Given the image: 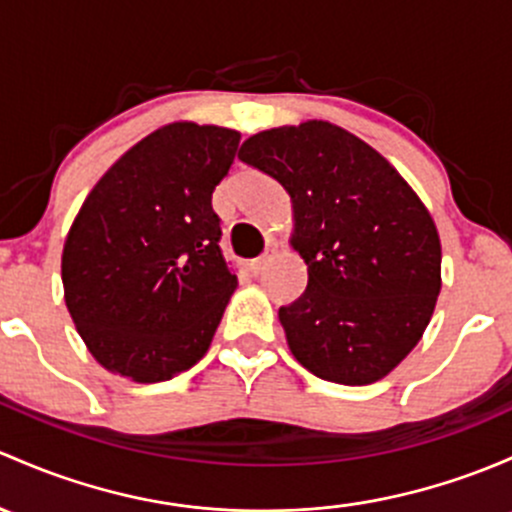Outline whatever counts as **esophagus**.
Returning <instances> with one entry per match:
<instances>
[{
  "label": "esophagus",
  "instance_id": "obj_1",
  "mask_svg": "<svg viewBox=\"0 0 512 512\" xmlns=\"http://www.w3.org/2000/svg\"><path fill=\"white\" fill-rule=\"evenodd\" d=\"M267 262H270V255H260V257H257V260H252L250 262V274H252V277H260V274L265 272Z\"/></svg>",
  "mask_w": 512,
  "mask_h": 512
}]
</instances>
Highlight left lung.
I'll use <instances>...</instances> for the list:
<instances>
[{
  "mask_svg": "<svg viewBox=\"0 0 512 512\" xmlns=\"http://www.w3.org/2000/svg\"><path fill=\"white\" fill-rule=\"evenodd\" d=\"M238 157L292 198L304 294L279 309L294 358L321 380L385 378L422 338L441 289L437 225L370 144L311 120L252 134Z\"/></svg>",
  "mask_w": 512,
  "mask_h": 512,
  "instance_id": "obj_1",
  "label": "left lung"
}]
</instances>
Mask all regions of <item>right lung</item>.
Returning <instances> with one entry per match:
<instances>
[{"instance_id": "1", "label": "right lung", "mask_w": 512, "mask_h": 512, "mask_svg": "<svg viewBox=\"0 0 512 512\" xmlns=\"http://www.w3.org/2000/svg\"><path fill=\"white\" fill-rule=\"evenodd\" d=\"M240 132L174 122L122 154L63 247L66 306L100 365L161 383L196 365L238 277L220 250L213 191Z\"/></svg>"}]
</instances>
